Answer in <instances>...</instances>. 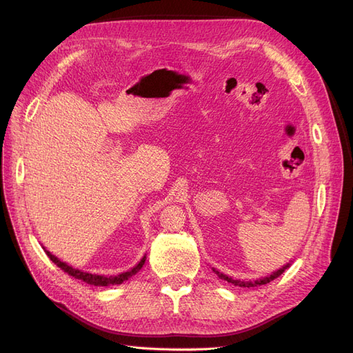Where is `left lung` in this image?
I'll list each match as a JSON object with an SVG mask.
<instances>
[{"instance_id":"1","label":"left lung","mask_w":353,"mask_h":353,"mask_svg":"<svg viewBox=\"0 0 353 353\" xmlns=\"http://www.w3.org/2000/svg\"><path fill=\"white\" fill-rule=\"evenodd\" d=\"M288 266H290V263H287V265H284L283 268H280V270H276L275 272H272L271 275H268V276H262V279H259V280H254V281H240V280H234V279H231V276H228V275H225V274H222V272H219V271H216L215 268H212L213 270V272H215L221 280H225V281H228V283H231V284H234V285H239V287H258V285H263V284H268V283H271L272 280H275L276 276H280Z\"/></svg>"}]
</instances>
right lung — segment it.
<instances>
[{
    "label": "right lung",
    "mask_w": 353,
    "mask_h": 353,
    "mask_svg": "<svg viewBox=\"0 0 353 353\" xmlns=\"http://www.w3.org/2000/svg\"><path fill=\"white\" fill-rule=\"evenodd\" d=\"M46 250V249H44ZM46 253H47V256L48 258L54 262L59 268H61L63 271L65 272H68L69 275H72V276H74V279H78V280H82V281H85L87 284H91V285H110V284H122L123 281H126L128 279H131L132 275H135L138 271H140L141 268H143V265H144V262H145V256L144 258L138 262L132 270H130V271H126V272H122V274H119V275H110V276H104V275H97V274H90V272H83V271H81V270H74L73 266H70V265H68L66 262H61L60 259H57L54 254H51L48 250H46Z\"/></svg>",
    "instance_id": "1"
}]
</instances>
